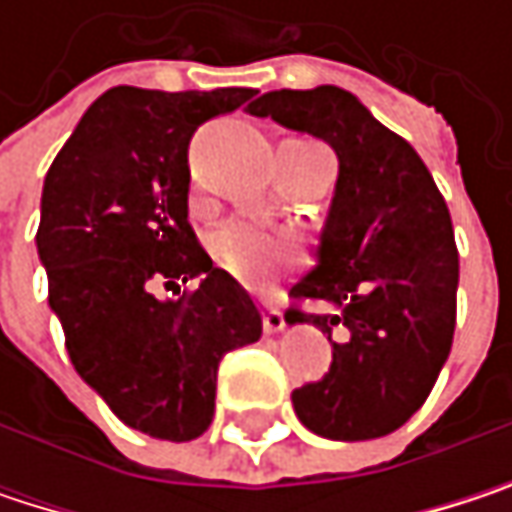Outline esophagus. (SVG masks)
I'll use <instances>...</instances> for the list:
<instances>
[{
    "label": "esophagus",
    "instance_id": "34e87169",
    "mask_svg": "<svg viewBox=\"0 0 512 512\" xmlns=\"http://www.w3.org/2000/svg\"><path fill=\"white\" fill-rule=\"evenodd\" d=\"M281 329H284V311L275 308V305H266V311H263V332L266 335H275Z\"/></svg>",
    "mask_w": 512,
    "mask_h": 512
}]
</instances>
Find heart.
I'll list each match as a JSON object with an SVG mask.
<instances>
[{"label":"heart","instance_id":"heart-1","mask_svg":"<svg viewBox=\"0 0 512 512\" xmlns=\"http://www.w3.org/2000/svg\"><path fill=\"white\" fill-rule=\"evenodd\" d=\"M213 257L243 284L260 287L296 257V234L266 222H231L216 231Z\"/></svg>","mask_w":512,"mask_h":512}]
</instances>
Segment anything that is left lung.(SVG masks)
I'll return each mask as SVG.
<instances>
[{
	"label": "left lung",
	"instance_id": "8db88e82",
	"mask_svg": "<svg viewBox=\"0 0 512 512\" xmlns=\"http://www.w3.org/2000/svg\"><path fill=\"white\" fill-rule=\"evenodd\" d=\"M249 112L338 154L317 266L290 287L323 311L284 314L329 335L332 364L293 391V409L323 439L388 436L424 406L454 344L460 255L448 204L415 148L344 88L269 91Z\"/></svg>",
	"mask_w": 512,
	"mask_h": 512
}]
</instances>
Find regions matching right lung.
<instances>
[{"mask_svg":"<svg viewBox=\"0 0 512 512\" xmlns=\"http://www.w3.org/2000/svg\"><path fill=\"white\" fill-rule=\"evenodd\" d=\"M252 94L109 88L44 180L35 243L67 356L127 427L154 439H198L219 361L263 332L246 287L213 266L189 225V139ZM159 283L175 296L159 300Z\"/></svg>","mask_w":512,"mask_h":512,"instance_id":"1","label":"right lung"}]
</instances>
